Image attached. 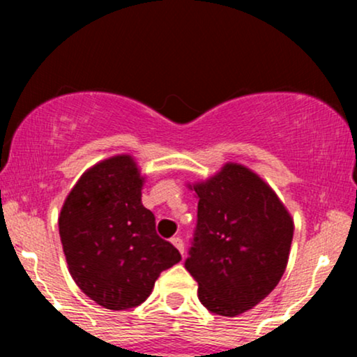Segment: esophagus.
<instances>
[{"mask_svg": "<svg viewBox=\"0 0 357 357\" xmlns=\"http://www.w3.org/2000/svg\"><path fill=\"white\" fill-rule=\"evenodd\" d=\"M171 243H173L174 247L179 250V253H181V255H184V241L179 238V236H174V238H171Z\"/></svg>", "mask_w": 357, "mask_h": 357, "instance_id": "34e87169", "label": "esophagus"}]
</instances>
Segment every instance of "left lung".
Segmentation results:
<instances>
[{
    "mask_svg": "<svg viewBox=\"0 0 357 357\" xmlns=\"http://www.w3.org/2000/svg\"><path fill=\"white\" fill-rule=\"evenodd\" d=\"M198 223L184 267L198 282L199 302L235 317L275 289L289 261L294 220L275 191L248 167L227 162L190 184Z\"/></svg>",
    "mask_w": 357,
    "mask_h": 357,
    "instance_id": "left-lung-1",
    "label": "left lung"
}]
</instances>
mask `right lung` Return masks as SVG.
<instances>
[{"label":"right lung","mask_w":357,"mask_h":357,"mask_svg":"<svg viewBox=\"0 0 357 357\" xmlns=\"http://www.w3.org/2000/svg\"><path fill=\"white\" fill-rule=\"evenodd\" d=\"M142 184L132 155H112L80 176L59 216L68 272L85 296L110 310L142 304L162 270L181 260L155 233Z\"/></svg>","instance_id":"obj_1"}]
</instances>
